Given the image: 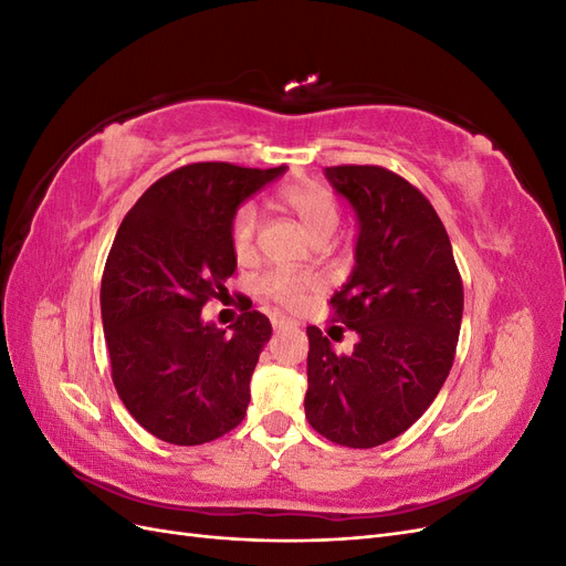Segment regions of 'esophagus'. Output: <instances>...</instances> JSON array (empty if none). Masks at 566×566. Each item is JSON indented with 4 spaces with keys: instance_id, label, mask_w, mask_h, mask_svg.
<instances>
[{
    "instance_id": "obj_1",
    "label": "esophagus",
    "mask_w": 566,
    "mask_h": 566,
    "mask_svg": "<svg viewBox=\"0 0 566 566\" xmlns=\"http://www.w3.org/2000/svg\"><path fill=\"white\" fill-rule=\"evenodd\" d=\"M271 325H273V331H276V333L295 328V323L290 321V318H285V316H273V318H271Z\"/></svg>"
}]
</instances>
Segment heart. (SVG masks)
Masks as SVG:
<instances>
[{
	"instance_id": "1",
	"label": "heart",
	"mask_w": 566,
	"mask_h": 566,
	"mask_svg": "<svg viewBox=\"0 0 566 566\" xmlns=\"http://www.w3.org/2000/svg\"><path fill=\"white\" fill-rule=\"evenodd\" d=\"M281 205L297 214L304 229L310 231L314 238L333 233L339 221V205L331 188H325L318 181H295L287 184L279 191ZM256 224H260V214L252 202H243L231 217V248L238 260H248L254 250V235ZM312 285L310 276H300V273H287V271H269L260 279V290L269 295L273 302L283 306H297L304 300L306 287Z\"/></svg>"
}]
</instances>
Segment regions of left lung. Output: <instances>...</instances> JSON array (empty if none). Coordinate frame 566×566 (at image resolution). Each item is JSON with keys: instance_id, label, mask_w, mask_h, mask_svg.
<instances>
[{"instance_id": "8db88e82", "label": "left lung", "mask_w": 566, "mask_h": 566, "mask_svg": "<svg viewBox=\"0 0 566 566\" xmlns=\"http://www.w3.org/2000/svg\"><path fill=\"white\" fill-rule=\"evenodd\" d=\"M358 219L354 271L331 297L358 335L335 354L306 328L304 413L339 447L373 449L406 432L437 399L453 366L462 281L449 233L413 184L378 165L325 167Z\"/></svg>"}]
</instances>
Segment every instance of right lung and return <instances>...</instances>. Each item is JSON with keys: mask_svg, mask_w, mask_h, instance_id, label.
Segmentation results:
<instances>
[{"mask_svg": "<svg viewBox=\"0 0 566 566\" xmlns=\"http://www.w3.org/2000/svg\"><path fill=\"white\" fill-rule=\"evenodd\" d=\"M283 172L184 165L153 184L117 229L101 279L113 385L132 418L167 443L198 447L245 418L271 323L248 306L229 335L200 312L229 293L238 205Z\"/></svg>", "mask_w": 566, "mask_h": 566, "instance_id": "1", "label": "right lung"}]
</instances>
